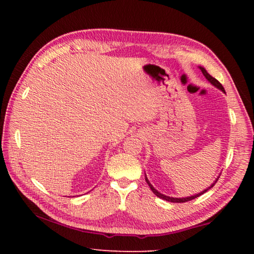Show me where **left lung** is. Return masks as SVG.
Segmentation results:
<instances>
[{
    "label": "left lung",
    "mask_w": 254,
    "mask_h": 254,
    "mask_svg": "<svg viewBox=\"0 0 254 254\" xmlns=\"http://www.w3.org/2000/svg\"><path fill=\"white\" fill-rule=\"evenodd\" d=\"M199 69L201 70V72H203V75L206 77V79H207L210 84H213L215 87H217V88H220L222 92H224L225 93V91H224V87H223L222 86V84L220 83V81H218L217 79H215L214 77H212L210 76L207 71H206V69L205 68H203V67H199ZM217 179H218V177L216 178V180H215V182L210 185V186L208 187V188H206V189H204L203 191L201 192H198V194H196V195H192V196H190V197H183V198H176V197H169V196H166V195H163V194H161V192H159L156 188H154L151 184H150V182L148 180V178L145 177V182H147V184L149 185V187L151 188V190L153 191V194L156 195V196H158L159 198H161V199H165V200H168V201H171V203H185V201H188V200H191V199H195V198H197V197L198 196H200V195H203L204 192H206L208 190V189H210L212 188L215 184H216V182H217Z\"/></svg>",
    "instance_id": "left-lung-1"
}]
</instances>
